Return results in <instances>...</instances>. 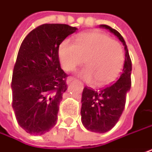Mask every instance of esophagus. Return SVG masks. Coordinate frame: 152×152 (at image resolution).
Here are the masks:
<instances>
[{"mask_svg":"<svg viewBox=\"0 0 152 152\" xmlns=\"http://www.w3.org/2000/svg\"><path fill=\"white\" fill-rule=\"evenodd\" d=\"M73 80H75V78H74V77H71V76H69V77L67 79V84H68V85H69V84H70V83H71Z\"/></svg>","mask_w":152,"mask_h":152,"instance_id":"obj_1","label":"esophagus"}]
</instances>
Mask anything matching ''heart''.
<instances>
[{"label":"heart","instance_id":"1","mask_svg":"<svg viewBox=\"0 0 152 152\" xmlns=\"http://www.w3.org/2000/svg\"><path fill=\"white\" fill-rule=\"evenodd\" d=\"M58 57L66 71L75 70L85 60L87 68L81 72V76L102 87L112 83L119 75L124 62V51L110 36L92 31L77 35L75 44L69 40L62 41L58 48Z\"/></svg>","mask_w":152,"mask_h":152}]
</instances>
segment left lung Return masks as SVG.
Masks as SVG:
<instances>
[{
    "label": "left lung",
    "instance_id": "left-lung-1",
    "mask_svg": "<svg viewBox=\"0 0 152 152\" xmlns=\"http://www.w3.org/2000/svg\"><path fill=\"white\" fill-rule=\"evenodd\" d=\"M100 27L116 35L125 49L123 72L117 82L99 90L85 87L83 91L81 116L83 126L92 132L104 133L116 125L124 110L126 96L131 90L132 64L127 45L120 33L108 25Z\"/></svg>",
    "mask_w": 152,
    "mask_h": 152
}]
</instances>
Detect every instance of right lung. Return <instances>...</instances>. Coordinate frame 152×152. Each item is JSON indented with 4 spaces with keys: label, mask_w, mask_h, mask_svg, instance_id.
<instances>
[{
    "label": "right lung",
    "mask_w": 152,
    "mask_h": 152,
    "mask_svg": "<svg viewBox=\"0 0 152 152\" xmlns=\"http://www.w3.org/2000/svg\"><path fill=\"white\" fill-rule=\"evenodd\" d=\"M77 28L46 23L33 29L21 43L12 76V106L21 128L42 135L57 122L59 104L68 89L58 48Z\"/></svg>",
    "instance_id": "add662e5"
}]
</instances>
